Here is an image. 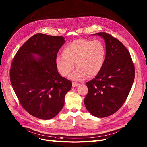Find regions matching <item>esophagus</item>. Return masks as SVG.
I'll return each instance as SVG.
<instances>
[{"mask_svg":"<svg viewBox=\"0 0 147 147\" xmlns=\"http://www.w3.org/2000/svg\"><path fill=\"white\" fill-rule=\"evenodd\" d=\"M80 85V84L79 83H77V82H73L72 83V86L74 87H76V86H78Z\"/></svg>","mask_w":147,"mask_h":147,"instance_id":"34e87169","label":"esophagus"}]
</instances>
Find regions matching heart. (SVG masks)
I'll use <instances>...</instances> for the list:
<instances>
[{
	"mask_svg": "<svg viewBox=\"0 0 147 147\" xmlns=\"http://www.w3.org/2000/svg\"><path fill=\"white\" fill-rule=\"evenodd\" d=\"M63 55H57L56 63L58 70L63 76H69L77 67L71 76L74 80H82L88 75H98L105 65L106 50L100 40L77 39L64 47Z\"/></svg>",
	"mask_w": 147,
	"mask_h": 147,
	"instance_id": "b5f03b06",
	"label": "heart"
}]
</instances>
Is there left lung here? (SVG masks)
<instances>
[{
  "label": "left lung",
  "mask_w": 147,
  "mask_h": 147,
  "mask_svg": "<svg viewBox=\"0 0 147 147\" xmlns=\"http://www.w3.org/2000/svg\"><path fill=\"white\" fill-rule=\"evenodd\" d=\"M103 37L106 47L105 65L100 73L86 85L84 99L88 111L105 117L120 108L130 92L135 78V67L128 50L119 40L106 32L94 34Z\"/></svg>",
  "instance_id": "1"
}]
</instances>
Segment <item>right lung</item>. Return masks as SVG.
<instances>
[{
    "mask_svg": "<svg viewBox=\"0 0 147 147\" xmlns=\"http://www.w3.org/2000/svg\"><path fill=\"white\" fill-rule=\"evenodd\" d=\"M64 43L63 37L38 33L24 43L13 59L10 69L13 89L22 107L36 117H55L72 88V82L60 75L56 63Z\"/></svg>",
    "mask_w": 147,
    "mask_h": 147,
    "instance_id": "obj_1",
    "label": "right lung"
}]
</instances>
